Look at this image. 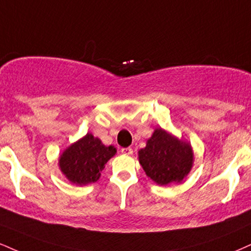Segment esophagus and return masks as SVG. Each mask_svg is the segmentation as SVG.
<instances>
[{"instance_id":"1","label":"esophagus","mask_w":251,"mask_h":251,"mask_svg":"<svg viewBox=\"0 0 251 251\" xmlns=\"http://www.w3.org/2000/svg\"><path fill=\"white\" fill-rule=\"evenodd\" d=\"M122 153L125 155H131L133 154V150L131 147H126V149H122Z\"/></svg>"}]
</instances>
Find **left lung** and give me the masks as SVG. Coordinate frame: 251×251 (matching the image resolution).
<instances>
[{
  "label": "left lung",
  "instance_id": "left-lung-1",
  "mask_svg": "<svg viewBox=\"0 0 251 251\" xmlns=\"http://www.w3.org/2000/svg\"><path fill=\"white\" fill-rule=\"evenodd\" d=\"M192 146L162 128H156L139 151V162L145 173L160 186L181 182L192 170Z\"/></svg>",
  "mask_w": 251,
  "mask_h": 251
}]
</instances>
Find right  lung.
Here are the masks:
<instances>
[{
    "instance_id": "add662e5",
    "label": "right lung",
    "mask_w": 251,
    "mask_h": 251,
    "mask_svg": "<svg viewBox=\"0 0 251 251\" xmlns=\"http://www.w3.org/2000/svg\"><path fill=\"white\" fill-rule=\"evenodd\" d=\"M116 153V147L112 145L105 146L100 139L87 133L62 153L59 168L70 182L87 185L100 177L105 164Z\"/></svg>"
}]
</instances>
